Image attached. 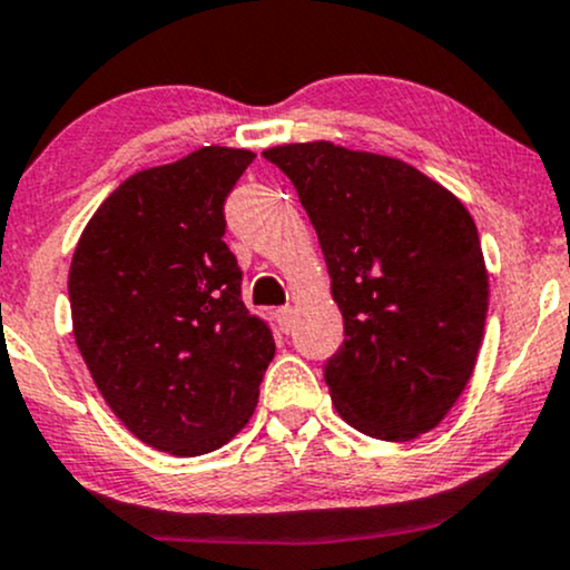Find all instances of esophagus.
<instances>
[{
  "mask_svg": "<svg viewBox=\"0 0 570 570\" xmlns=\"http://www.w3.org/2000/svg\"><path fill=\"white\" fill-rule=\"evenodd\" d=\"M277 323H279V331H283V334H291L293 331V306H283V309H277Z\"/></svg>",
  "mask_w": 570,
  "mask_h": 570,
  "instance_id": "34e87169",
  "label": "esophagus"
}]
</instances>
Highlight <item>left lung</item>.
<instances>
[{
	"label": "left lung",
	"mask_w": 570,
	"mask_h": 570,
	"mask_svg": "<svg viewBox=\"0 0 570 570\" xmlns=\"http://www.w3.org/2000/svg\"><path fill=\"white\" fill-rule=\"evenodd\" d=\"M315 226L342 309L325 361L336 412L385 441L436 428L474 371L488 317V268L469 209L399 158L334 142L264 153Z\"/></svg>",
	"instance_id": "left-lung-1"
}]
</instances>
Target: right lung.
<instances>
[{
    "mask_svg": "<svg viewBox=\"0 0 570 570\" xmlns=\"http://www.w3.org/2000/svg\"><path fill=\"white\" fill-rule=\"evenodd\" d=\"M250 150L202 147L101 202L69 268L75 342L137 439L177 458L232 441L258 404L274 338L242 302L223 204Z\"/></svg>",
    "mask_w": 570,
    "mask_h": 570,
    "instance_id": "obj_1",
    "label": "right lung"
}]
</instances>
